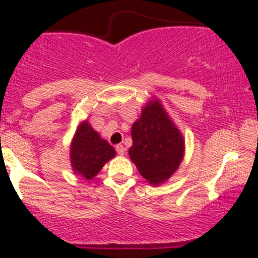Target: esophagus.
<instances>
[{
	"label": "esophagus",
	"instance_id": "34e87169",
	"mask_svg": "<svg viewBox=\"0 0 258 258\" xmlns=\"http://www.w3.org/2000/svg\"><path fill=\"white\" fill-rule=\"evenodd\" d=\"M116 151H117V153H118V155H123L124 153V146L123 145H117L116 146Z\"/></svg>",
	"mask_w": 258,
	"mask_h": 258
}]
</instances>
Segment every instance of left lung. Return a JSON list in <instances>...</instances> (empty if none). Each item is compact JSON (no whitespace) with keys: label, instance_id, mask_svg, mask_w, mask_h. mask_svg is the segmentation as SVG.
Instances as JSON below:
<instances>
[{"label":"left lung","instance_id":"1","mask_svg":"<svg viewBox=\"0 0 258 258\" xmlns=\"http://www.w3.org/2000/svg\"><path fill=\"white\" fill-rule=\"evenodd\" d=\"M130 158L153 186L176 172L183 158L184 140L158 100L150 101L132 124Z\"/></svg>","mask_w":258,"mask_h":258}]
</instances>
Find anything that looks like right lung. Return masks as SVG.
<instances>
[{
	"instance_id": "add662e5",
	"label": "right lung",
	"mask_w": 258,
	"mask_h": 258,
	"mask_svg": "<svg viewBox=\"0 0 258 258\" xmlns=\"http://www.w3.org/2000/svg\"><path fill=\"white\" fill-rule=\"evenodd\" d=\"M71 165L75 173L91 179L95 177L107 161L116 156L114 148L100 134L83 121L77 128L70 150Z\"/></svg>"
}]
</instances>
